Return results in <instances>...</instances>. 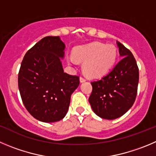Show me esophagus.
<instances>
[{
  "label": "esophagus",
  "mask_w": 156,
  "mask_h": 156,
  "mask_svg": "<svg viewBox=\"0 0 156 156\" xmlns=\"http://www.w3.org/2000/svg\"><path fill=\"white\" fill-rule=\"evenodd\" d=\"M85 81H86V79H85V78H84L83 77H80V82L81 83L85 82Z\"/></svg>",
  "instance_id": "34e87169"
}]
</instances>
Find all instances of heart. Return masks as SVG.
Here are the masks:
<instances>
[{"label":"heart","mask_w":156,"mask_h":156,"mask_svg":"<svg viewBox=\"0 0 156 156\" xmlns=\"http://www.w3.org/2000/svg\"><path fill=\"white\" fill-rule=\"evenodd\" d=\"M72 56L75 61L83 62L82 69L85 75L91 78H98L107 74L115 65L117 49L112 44L94 42L75 48ZM73 59L69 58L68 64L73 65Z\"/></svg>","instance_id":"1"}]
</instances>
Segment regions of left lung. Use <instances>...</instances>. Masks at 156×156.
Returning <instances> with one entry per match:
<instances>
[{
    "instance_id": "obj_1",
    "label": "left lung",
    "mask_w": 156,
    "mask_h": 156,
    "mask_svg": "<svg viewBox=\"0 0 156 156\" xmlns=\"http://www.w3.org/2000/svg\"><path fill=\"white\" fill-rule=\"evenodd\" d=\"M122 60L101 80L92 81L89 97L94 112L113 120L127 112L135 102L139 84V68L132 52L117 41Z\"/></svg>"
}]
</instances>
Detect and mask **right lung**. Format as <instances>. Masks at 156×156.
<instances>
[{
    "label": "right lung",
    "mask_w": 156,
    "mask_h": 156,
    "mask_svg": "<svg viewBox=\"0 0 156 156\" xmlns=\"http://www.w3.org/2000/svg\"><path fill=\"white\" fill-rule=\"evenodd\" d=\"M65 44L58 36H48L27 51L18 73V88L28 112L43 122L62 120L68 112L79 77L64 72Z\"/></svg>",
    "instance_id": "obj_1"
}]
</instances>
